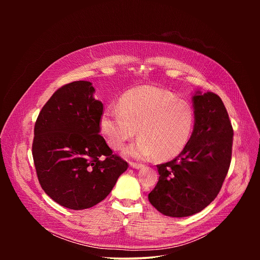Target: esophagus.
I'll list each match as a JSON object with an SVG mask.
<instances>
[{"instance_id":"34e87169","label":"esophagus","mask_w":260,"mask_h":260,"mask_svg":"<svg viewBox=\"0 0 260 260\" xmlns=\"http://www.w3.org/2000/svg\"><path fill=\"white\" fill-rule=\"evenodd\" d=\"M129 166H131V168H133V169H135V170H139V169H141V168L144 167L143 165L136 164V162H129Z\"/></svg>"}]
</instances>
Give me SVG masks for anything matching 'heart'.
Masks as SVG:
<instances>
[{"label":"heart","instance_id":"heart-1","mask_svg":"<svg viewBox=\"0 0 260 260\" xmlns=\"http://www.w3.org/2000/svg\"><path fill=\"white\" fill-rule=\"evenodd\" d=\"M193 125L190 104L152 86L126 91L119 100V108L108 107L100 119L101 133L112 149H120L138 131L140 138L123 154L136 159L153 156L158 161L173 159L185 149Z\"/></svg>","mask_w":260,"mask_h":260}]
</instances>
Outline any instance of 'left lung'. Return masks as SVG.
<instances>
[{"label": "left lung", "instance_id": "obj_1", "mask_svg": "<svg viewBox=\"0 0 260 260\" xmlns=\"http://www.w3.org/2000/svg\"><path fill=\"white\" fill-rule=\"evenodd\" d=\"M194 125L185 149L158 165L159 179L148 194L150 204L170 217H187L209 206L219 193L232 159L234 131L221 99L213 93L192 95Z\"/></svg>", "mask_w": 260, "mask_h": 260}]
</instances>
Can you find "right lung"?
I'll return each instance as SVG.
<instances>
[{
	"label": "right lung",
	"mask_w": 260,
	"mask_h": 260,
	"mask_svg": "<svg viewBox=\"0 0 260 260\" xmlns=\"http://www.w3.org/2000/svg\"><path fill=\"white\" fill-rule=\"evenodd\" d=\"M94 92L89 81L66 84L44 105L35 124L32 158L41 187L72 210L105 200L128 167L100 135L103 104Z\"/></svg>",
	"instance_id": "obj_1"
}]
</instances>
